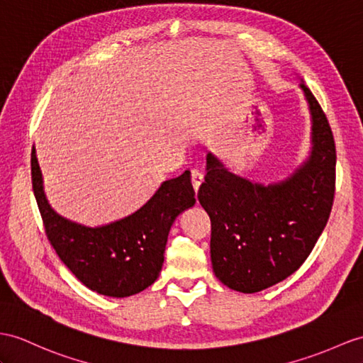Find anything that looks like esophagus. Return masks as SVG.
I'll return each mask as SVG.
<instances>
[{"label": "esophagus", "mask_w": 363, "mask_h": 363, "mask_svg": "<svg viewBox=\"0 0 363 363\" xmlns=\"http://www.w3.org/2000/svg\"><path fill=\"white\" fill-rule=\"evenodd\" d=\"M191 182H192V186L196 189V192L199 191L200 184L203 183V174L199 169H192L191 171Z\"/></svg>", "instance_id": "34e87169"}]
</instances>
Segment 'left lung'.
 Wrapping results in <instances>:
<instances>
[{
    "mask_svg": "<svg viewBox=\"0 0 363 363\" xmlns=\"http://www.w3.org/2000/svg\"><path fill=\"white\" fill-rule=\"evenodd\" d=\"M313 151L276 184L251 183L208 154L200 205L211 218V262L223 285L259 293L296 272L328 222L335 191V145L328 118L306 84Z\"/></svg>",
    "mask_w": 363,
    "mask_h": 363,
    "instance_id": "obj_1",
    "label": "left lung"
}]
</instances>
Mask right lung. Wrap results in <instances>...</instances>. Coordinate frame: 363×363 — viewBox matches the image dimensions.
Wrapping results in <instances>:
<instances>
[{
    "label": "right lung",
    "instance_id": "right-lung-1",
    "mask_svg": "<svg viewBox=\"0 0 363 363\" xmlns=\"http://www.w3.org/2000/svg\"><path fill=\"white\" fill-rule=\"evenodd\" d=\"M32 188L44 231L55 252L84 286L109 297H129L151 286L162 271L167 234L177 216L194 206L189 171L163 182L145 206L118 222L87 228L49 206L35 147Z\"/></svg>",
    "mask_w": 363,
    "mask_h": 363
}]
</instances>
